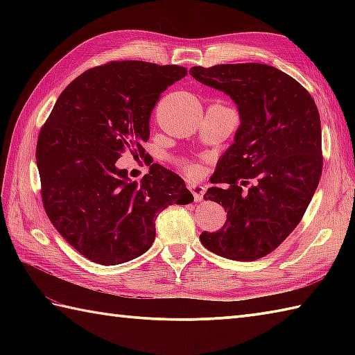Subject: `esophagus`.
I'll return each mask as SVG.
<instances>
[{
    "label": "esophagus",
    "mask_w": 355,
    "mask_h": 355,
    "mask_svg": "<svg viewBox=\"0 0 355 355\" xmlns=\"http://www.w3.org/2000/svg\"><path fill=\"white\" fill-rule=\"evenodd\" d=\"M187 187H189V191L192 192L195 202L202 201V197H205V192H206L205 186H201L198 183H189V184H187Z\"/></svg>",
    "instance_id": "obj_1"
}]
</instances>
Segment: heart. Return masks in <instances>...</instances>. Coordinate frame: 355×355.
Masks as SVG:
<instances>
[{"mask_svg":"<svg viewBox=\"0 0 355 355\" xmlns=\"http://www.w3.org/2000/svg\"><path fill=\"white\" fill-rule=\"evenodd\" d=\"M182 168L184 169V172L186 173H189V175H198V172H200V168L197 164H193V163H189V162H183L182 163Z\"/></svg>","mask_w":355,"mask_h":355,"instance_id":"b5f03b06","label":"heart"}]
</instances>
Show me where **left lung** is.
<instances>
[{
  "label": "left lung",
  "mask_w": 355,
  "mask_h": 355,
  "mask_svg": "<svg viewBox=\"0 0 355 355\" xmlns=\"http://www.w3.org/2000/svg\"><path fill=\"white\" fill-rule=\"evenodd\" d=\"M201 84L238 105L241 125L216 164L205 200L223 205L227 221L202 232L207 250L232 261H256L296 229L322 175L320 117L311 94L266 64L192 67Z\"/></svg>",
  "instance_id": "obj_1"
}]
</instances>
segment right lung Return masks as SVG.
Wrapping results in <instances>:
<instances>
[{"label":"right lung","instance_id":"add662e5","mask_svg":"<svg viewBox=\"0 0 355 355\" xmlns=\"http://www.w3.org/2000/svg\"><path fill=\"white\" fill-rule=\"evenodd\" d=\"M186 74L184 67L143 61L94 67L64 89L42 125L36 164L45 214L87 259L116 266L137 258L154 243L157 215L193 201L183 180L160 164L140 184L119 168L125 153L145 157L150 112Z\"/></svg>","mask_w":355,"mask_h":355}]
</instances>
